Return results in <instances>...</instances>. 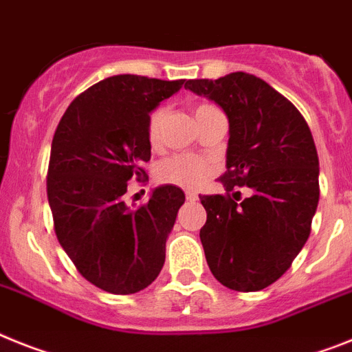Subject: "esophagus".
<instances>
[{"label": "esophagus", "instance_id": "34e87169", "mask_svg": "<svg viewBox=\"0 0 352 352\" xmlns=\"http://www.w3.org/2000/svg\"><path fill=\"white\" fill-rule=\"evenodd\" d=\"M186 199L190 200V202H195V200H199V195L195 193V191H186Z\"/></svg>", "mask_w": 352, "mask_h": 352}]
</instances>
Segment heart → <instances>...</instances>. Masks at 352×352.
Instances as JSON below:
<instances>
[{"mask_svg": "<svg viewBox=\"0 0 352 352\" xmlns=\"http://www.w3.org/2000/svg\"><path fill=\"white\" fill-rule=\"evenodd\" d=\"M212 109H214L212 105L202 103V105L195 109V118L202 116L204 112H209ZM164 118H166V109L162 107L155 109L150 114L148 125H146V135H148V141L152 146H157L161 143ZM214 170H217V166L209 159L193 155V153H177V155H171V157L159 162L155 177L162 184H173L179 186V188L195 190V188H200L204 182L208 181L209 177L214 173Z\"/></svg>", "mask_w": 352, "mask_h": 352, "instance_id": "1", "label": "heart"}]
</instances>
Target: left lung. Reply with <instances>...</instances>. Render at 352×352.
<instances>
[{
  "mask_svg": "<svg viewBox=\"0 0 352 352\" xmlns=\"http://www.w3.org/2000/svg\"><path fill=\"white\" fill-rule=\"evenodd\" d=\"M186 87L218 103L229 120L227 171L218 179L227 195H200L208 265L231 290H263L290 268L311 232L320 195L311 131L290 100L243 71ZM241 185L253 197L238 203Z\"/></svg>",
  "mask_w": 352,
  "mask_h": 352,
  "instance_id": "1",
  "label": "left lung"
}]
</instances>
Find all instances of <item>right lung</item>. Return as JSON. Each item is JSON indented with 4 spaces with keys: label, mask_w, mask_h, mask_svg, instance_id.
Segmentation results:
<instances>
[{
    "label": "right lung",
    "mask_w": 352,
    "mask_h": 352,
    "mask_svg": "<svg viewBox=\"0 0 352 352\" xmlns=\"http://www.w3.org/2000/svg\"><path fill=\"white\" fill-rule=\"evenodd\" d=\"M182 85L109 76L71 102L53 135L46 188L55 234L76 270L109 294L144 290L164 265L184 191L159 186L135 209L123 195L126 182L146 177L150 112Z\"/></svg>",
    "instance_id": "obj_1"
}]
</instances>
